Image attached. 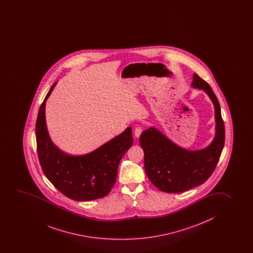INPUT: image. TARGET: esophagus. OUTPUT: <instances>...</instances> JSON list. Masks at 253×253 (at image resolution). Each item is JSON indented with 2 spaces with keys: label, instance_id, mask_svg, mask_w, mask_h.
<instances>
[{
  "label": "esophagus",
  "instance_id": "1",
  "mask_svg": "<svg viewBox=\"0 0 253 253\" xmlns=\"http://www.w3.org/2000/svg\"><path fill=\"white\" fill-rule=\"evenodd\" d=\"M142 132H143V128H141V127H136V128H135V130H134L135 136H136V137H139L140 135L142 134Z\"/></svg>",
  "mask_w": 253,
  "mask_h": 253
}]
</instances>
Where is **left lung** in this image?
<instances>
[{"instance_id":"obj_1","label":"left lung","mask_w":253,"mask_h":253,"mask_svg":"<svg viewBox=\"0 0 253 253\" xmlns=\"http://www.w3.org/2000/svg\"><path fill=\"white\" fill-rule=\"evenodd\" d=\"M191 86L203 89L214 105L216 134L209 146L198 150L183 149L154 127L140 136L147 176L155 186L167 193H179L205 183L216 168L224 145V125L216 95L197 74L193 75Z\"/></svg>"}]
</instances>
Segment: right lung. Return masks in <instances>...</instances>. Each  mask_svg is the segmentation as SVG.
<instances>
[{"mask_svg": "<svg viewBox=\"0 0 253 253\" xmlns=\"http://www.w3.org/2000/svg\"><path fill=\"white\" fill-rule=\"evenodd\" d=\"M37 115V149L44 175L62 194L76 201H90L110 193L116 183L117 169L123 156L133 143L131 127L88 154H67L55 146L48 135L45 118L46 101Z\"/></svg>", "mask_w": 253, "mask_h": 253, "instance_id": "right-lung-1", "label": "right lung"}]
</instances>
